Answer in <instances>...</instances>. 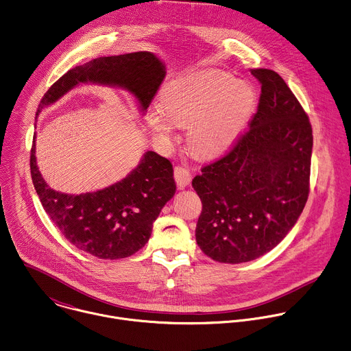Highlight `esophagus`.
<instances>
[{
  "label": "esophagus",
  "mask_w": 351,
  "mask_h": 351,
  "mask_svg": "<svg viewBox=\"0 0 351 351\" xmlns=\"http://www.w3.org/2000/svg\"><path fill=\"white\" fill-rule=\"evenodd\" d=\"M173 176H175V180H176V184L179 189L187 187L191 182V173L186 167H175Z\"/></svg>",
  "instance_id": "1"
}]
</instances>
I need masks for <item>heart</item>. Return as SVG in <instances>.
Returning a JSON list of instances; mask_svg holds the SVG:
<instances>
[{"label": "heart", "instance_id": "obj_1", "mask_svg": "<svg viewBox=\"0 0 351 351\" xmlns=\"http://www.w3.org/2000/svg\"><path fill=\"white\" fill-rule=\"evenodd\" d=\"M147 124L158 135H168L173 123L189 127L187 146L201 160L226 154L243 132L256 106L253 87L221 71H199L168 82Z\"/></svg>", "mask_w": 351, "mask_h": 351}]
</instances>
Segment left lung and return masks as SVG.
Here are the masks:
<instances>
[{
  "label": "left lung",
  "instance_id": "1",
  "mask_svg": "<svg viewBox=\"0 0 351 351\" xmlns=\"http://www.w3.org/2000/svg\"><path fill=\"white\" fill-rule=\"evenodd\" d=\"M252 75L261 83V95L250 128L193 179L202 202L197 245L226 264L247 263L276 247L309 195V117L279 73L257 68Z\"/></svg>",
  "mask_w": 351,
  "mask_h": 351
}]
</instances>
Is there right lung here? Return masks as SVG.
Returning a JSON list of instances; mask_svg holds the SVG:
<instances>
[{"label":"right lung","mask_w":351,"mask_h":351,"mask_svg":"<svg viewBox=\"0 0 351 351\" xmlns=\"http://www.w3.org/2000/svg\"><path fill=\"white\" fill-rule=\"evenodd\" d=\"M164 77V62L150 51L99 57L64 73L42 97L36 116L79 83L124 88L145 112ZM29 168L35 191L54 226L79 250L102 260L130 257L142 249L154 220L176 191L171 161L156 152H146L120 182L77 195L47 186L36 165L35 135Z\"/></svg>","instance_id":"obj_1"}]
</instances>
